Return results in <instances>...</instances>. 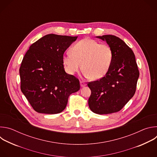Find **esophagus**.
Here are the masks:
<instances>
[{
  "mask_svg": "<svg viewBox=\"0 0 157 157\" xmlns=\"http://www.w3.org/2000/svg\"><path fill=\"white\" fill-rule=\"evenodd\" d=\"M80 85H81V87H84V86L86 85V82H84V81H80Z\"/></svg>",
  "mask_w": 157,
  "mask_h": 157,
  "instance_id": "34e87169",
  "label": "esophagus"
}]
</instances>
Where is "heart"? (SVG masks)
<instances>
[{
    "label": "heart",
    "mask_w": 157,
    "mask_h": 157,
    "mask_svg": "<svg viewBox=\"0 0 157 157\" xmlns=\"http://www.w3.org/2000/svg\"><path fill=\"white\" fill-rule=\"evenodd\" d=\"M71 53L63 56V63L66 71L70 75L78 72L82 68L86 78L99 79L109 71L114 53L107 44H100L98 41L84 38L73 45Z\"/></svg>",
    "instance_id": "obj_1"
}]
</instances>
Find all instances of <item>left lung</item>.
Here are the masks:
<instances>
[{"instance_id": "left-lung-1", "label": "left lung", "mask_w": 157, "mask_h": 157, "mask_svg": "<svg viewBox=\"0 0 157 157\" xmlns=\"http://www.w3.org/2000/svg\"><path fill=\"white\" fill-rule=\"evenodd\" d=\"M96 38L106 41L114 56L105 76L87 84L91 91L88 104L93 113L108 114L121 110L133 96L139 71L135 55L122 40L111 35Z\"/></svg>"}]
</instances>
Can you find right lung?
<instances>
[{
  "label": "right lung",
  "mask_w": 157,
  "mask_h": 157,
  "mask_svg": "<svg viewBox=\"0 0 157 157\" xmlns=\"http://www.w3.org/2000/svg\"><path fill=\"white\" fill-rule=\"evenodd\" d=\"M78 36L48 34L30 47L19 70L21 91L38 113L55 114L79 90L78 79L66 73L63 56Z\"/></svg>",
  "instance_id": "right-lung-1"
}]
</instances>
